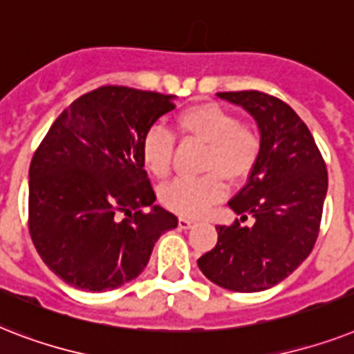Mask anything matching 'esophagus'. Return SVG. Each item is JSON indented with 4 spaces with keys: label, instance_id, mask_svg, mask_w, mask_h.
Instances as JSON below:
<instances>
[{
    "label": "esophagus",
    "instance_id": "34e87169",
    "mask_svg": "<svg viewBox=\"0 0 354 354\" xmlns=\"http://www.w3.org/2000/svg\"><path fill=\"white\" fill-rule=\"evenodd\" d=\"M194 225V219H188V217H179V226L180 228H190Z\"/></svg>",
    "mask_w": 354,
    "mask_h": 354
}]
</instances>
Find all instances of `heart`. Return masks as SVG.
Wrapping results in <instances>:
<instances>
[{
  "mask_svg": "<svg viewBox=\"0 0 354 354\" xmlns=\"http://www.w3.org/2000/svg\"><path fill=\"white\" fill-rule=\"evenodd\" d=\"M180 137L206 144L201 177H180L159 192V199L168 210L186 217H199L217 205L226 194V183L241 185L254 174L261 159L263 138L252 124L239 122V117L216 102H203L186 107L175 118ZM174 135L153 126L144 133L140 160L149 174L168 177L174 159Z\"/></svg>",
  "mask_w": 354,
  "mask_h": 354,
  "instance_id": "1",
  "label": "heart"
}]
</instances>
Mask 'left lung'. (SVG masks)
Here are the masks:
<instances>
[{"label":"left lung","instance_id":"obj_1","mask_svg":"<svg viewBox=\"0 0 354 354\" xmlns=\"http://www.w3.org/2000/svg\"><path fill=\"white\" fill-rule=\"evenodd\" d=\"M256 118L263 151L228 206L254 223L217 225V245L197 265L223 289L259 292L299 267L315 247L327 194V168L315 138L289 104L261 91L217 93Z\"/></svg>","mask_w":354,"mask_h":354}]
</instances>
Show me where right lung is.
I'll use <instances>...</instances> for the list:
<instances>
[{"label": "right lung", "instance_id": "add662e5", "mask_svg": "<svg viewBox=\"0 0 354 354\" xmlns=\"http://www.w3.org/2000/svg\"><path fill=\"white\" fill-rule=\"evenodd\" d=\"M171 97L102 86L76 98L39 142L29 168V234L39 257L76 289L111 290L142 272L179 219L153 206L140 160L144 133Z\"/></svg>", "mask_w": 354, "mask_h": 354}]
</instances>
